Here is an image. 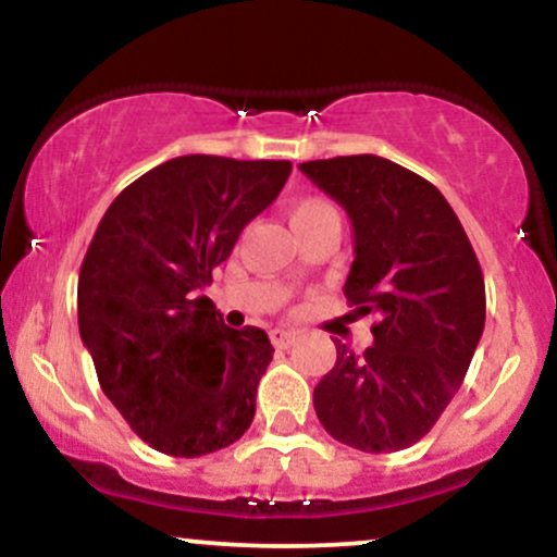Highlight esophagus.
Masks as SVG:
<instances>
[{"instance_id":"obj_1","label":"esophagus","mask_w":557,"mask_h":557,"mask_svg":"<svg viewBox=\"0 0 557 557\" xmlns=\"http://www.w3.org/2000/svg\"><path fill=\"white\" fill-rule=\"evenodd\" d=\"M270 341H272L274 348H287V345L296 341V332H290V330H272L270 332Z\"/></svg>"}]
</instances>
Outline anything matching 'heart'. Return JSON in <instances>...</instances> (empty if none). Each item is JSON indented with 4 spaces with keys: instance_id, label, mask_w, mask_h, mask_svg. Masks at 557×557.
Returning a JSON list of instances; mask_svg holds the SVG:
<instances>
[{
    "instance_id": "heart-1",
    "label": "heart",
    "mask_w": 557,
    "mask_h": 557,
    "mask_svg": "<svg viewBox=\"0 0 557 557\" xmlns=\"http://www.w3.org/2000/svg\"><path fill=\"white\" fill-rule=\"evenodd\" d=\"M332 214H335L332 203H327L324 198H317V196L298 198V201H293L290 207H287V220H290L293 230L309 225V222L322 220V216H332Z\"/></svg>"
}]
</instances>
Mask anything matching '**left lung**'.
<instances>
[{
    "instance_id": "8db88e82",
    "label": "left lung",
    "mask_w": 557,
    "mask_h": 557,
    "mask_svg": "<svg viewBox=\"0 0 557 557\" xmlns=\"http://www.w3.org/2000/svg\"><path fill=\"white\" fill-rule=\"evenodd\" d=\"M354 225L345 298L372 314L374 345L337 361L314 387V411L337 443L395 453L419 443L469 372L484 330V277L445 196L374 154L298 164Z\"/></svg>"
}]
</instances>
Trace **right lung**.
Wrapping results in <instances>:
<instances>
[{
    "mask_svg": "<svg viewBox=\"0 0 557 557\" xmlns=\"http://www.w3.org/2000/svg\"><path fill=\"white\" fill-rule=\"evenodd\" d=\"M290 170L175 157L127 185L96 227L78 277L81 341L107 398L159 453L207 456L251 426L274 348L264 330L225 327L201 290Z\"/></svg>",
    "mask_w": 557,
    "mask_h": 557,
    "instance_id": "obj_1",
    "label": "right lung"
}]
</instances>
